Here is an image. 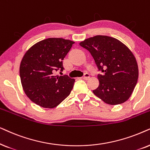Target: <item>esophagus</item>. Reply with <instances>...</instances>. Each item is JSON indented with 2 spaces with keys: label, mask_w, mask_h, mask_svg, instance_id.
<instances>
[{
  "label": "esophagus",
  "mask_w": 150,
  "mask_h": 150,
  "mask_svg": "<svg viewBox=\"0 0 150 150\" xmlns=\"http://www.w3.org/2000/svg\"><path fill=\"white\" fill-rule=\"evenodd\" d=\"M82 78L83 79H85V80H88L90 78V75L88 73H85L84 75L82 77Z\"/></svg>",
  "instance_id": "esophagus-1"
}]
</instances>
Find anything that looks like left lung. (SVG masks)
<instances>
[{"label": "left lung", "mask_w": 150, "mask_h": 150, "mask_svg": "<svg viewBox=\"0 0 150 150\" xmlns=\"http://www.w3.org/2000/svg\"><path fill=\"white\" fill-rule=\"evenodd\" d=\"M87 49L99 71V85L93 93L105 103L118 105L129 98L137 85L139 69L130 50L115 38L96 35L79 43Z\"/></svg>", "instance_id": "obj_1"}]
</instances>
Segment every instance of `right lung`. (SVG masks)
<instances>
[{
  "mask_svg": "<svg viewBox=\"0 0 150 150\" xmlns=\"http://www.w3.org/2000/svg\"><path fill=\"white\" fill-rule=\"evenodd\" d=\"M74 42L50 38L31 47L24 55L20 66V77L23 90L33 103L46 108H53L67 98L73 89L75 79L62 72V60Z\"/></svg>",
  "mask_w": 150,
  "mask_h": 150,
  "instance_id": "obj_1",
  "label": "right lung"
}]
</instances>
